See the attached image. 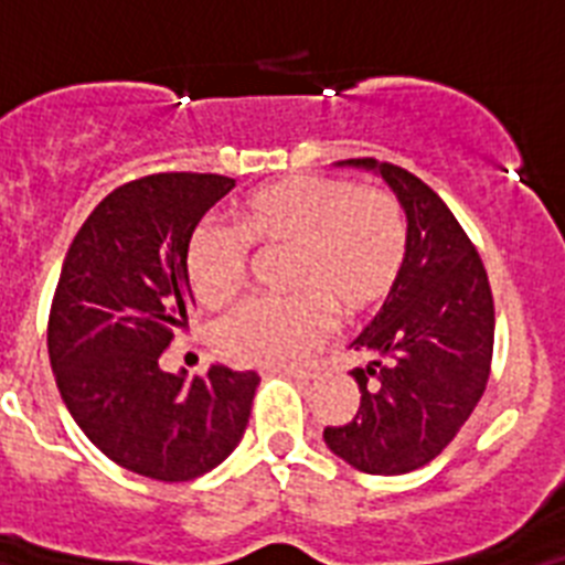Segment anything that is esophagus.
Here are the masks:
<instances>
[{"label": "esophagus", "mask_w": 565, "mask_h": 565, "mask_svg": "<svg viewBox=\"0 0 565 565\" xmlns=\"http://www.w3.org/2000/svg\"><path fill=\"white\" fill-rule=\"evenodd\" d=\"M282 373H286L288 379H297V382H308V379L313 376L311 367H282Z\"/></svg>", "instance_id": "34e87169"}]
</instances>
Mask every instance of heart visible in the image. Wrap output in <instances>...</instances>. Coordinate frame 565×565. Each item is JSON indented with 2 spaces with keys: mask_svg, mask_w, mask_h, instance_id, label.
I'll return each instance as SVG.
<instances>
[{
  "mask_svg": "<svg viewBox=\"0 0 565 565\" xmlns=\"http://www.w3.org/2000/svg\"><path fill=\"white\" fill-rule=\"evenodd\" d=\"M234 232L201 226L189 237L186 279L198 302L226 308L243 288L248 249L291 248L282 302H246L214 331V348L243 367L306 356L331 328L373 317L393 297L407 263V221L393 194L322 174H291L248 192Z\"/></svg>",
  "mask_w": 565,
  "mask_h": 565,
  "instance_id": "1",
  "label": "heart"
}]
</instances>
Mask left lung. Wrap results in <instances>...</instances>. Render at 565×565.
Listing matches in <instances>:
<instances>
[{
    "mask_svg": "<svg viewBox=\"0 0 565 565\" xmlns=\"http://www.w3.org/2000/svg\"><path fill=\"white\" fill-rule=\"evenodd\" d=\"M337 167L373 172L407 217V263L396 291L351 342L359 411L326 427L328 450L367 476H404L430 463L483 396L495 342V306L483 263L447 203L416 174L373 158Z\"/></svg>",
    "mask_w": 565,
    "mask_h": 565,
    "instance_id": "left-lung-1",
    "label": "left lung"
}]
</instances>
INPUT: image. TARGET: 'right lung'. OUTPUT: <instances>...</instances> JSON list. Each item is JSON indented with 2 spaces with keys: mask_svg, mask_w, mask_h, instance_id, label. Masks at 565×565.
Segmentation results:
<instances>
[{
  "mask_svg": "<svg viewBox=\"0 0 565 565\" xmlns=\"http://www.w3.org/2000/svg\"><path fill=\"white\" fill-rule=\"evenodd\" d=\"M232 189L223 174L167 172L109 192L78 228L50 308V367L70 416L109 461L152 481L223 463L252 416L254 371L161 367L194 308L189 237Z\"/></svg>",
  "mask_w": 565,
  "mask_h": 565,
  "instance_id": "add662e5",
  "label": "right lung"
}]
</instances>
